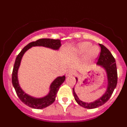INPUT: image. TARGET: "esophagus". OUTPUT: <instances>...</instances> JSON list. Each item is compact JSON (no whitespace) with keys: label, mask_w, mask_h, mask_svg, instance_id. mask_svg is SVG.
I'll return each mask as SVG.
<instances>
[{"label":"esophagus","mask_w":127,"mask_h":127,"mask_svg":"<svg viewBox=\"0 0 127 127\" xmlns=\"http://www.w3.org/2000/svg\"><path fill=\"white\" fill-rule=\"evenodd\" d=\"M75 73H76V71H75L74 69H69V70L67 71L66 75H67V76H73V75L75 74Z\"/></svg>","instance_id":"34e87169"}]
</instances>
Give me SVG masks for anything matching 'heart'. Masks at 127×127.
<instances>
[{"mask_svg":"<svg viewBox=\"0 0 127 127\" xmlns=\"http://www.w3.org/2000/svg\"><path fill=\"white\" fill-rule=\"evenodd\" d=\"M91 46V44L88 42H83L79 44L76 48L74 49V53L76 54H78V55H81L86 51H88L87 52V58L92 59V58H94L97 57L99 53V50L97 46ZM89 50H88V49Z\"/></svg>","mask_w":127,"mask_h":127,"instance_id":"b5f03b06","label":"heart"}]
</instances>
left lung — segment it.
<instances>
[{"label": "left lung", "mask_w": 127, "mask_h": 127, "mask_svg": "<svg viewBox=\"0 0 127 127\" xmlns=\"http://www.w3.org/2000/svg\"><path fill=\"white\" fill-rule=\"evenodd\" d=\"M99 45L101 48V51H100V53L98 57L97 64L104 67L107 72L108 85H107V88L105 93L103 95L102 97H100L99 99L95 100L94 102L87 103L80 100L75 93L74 88H72L73 94L76 101L81 106L86 109L97 108L99 106L102 105L105 102H107L110 97H111L114 90L115 89L116 85H117L118 74L115 59H114V57L112 55L111 53L110 52L109 50L107 48H105L102 44H99ZM76 79V82H77V78Z\"/></svg>", "instance_id": "obj_1"}]
</instances>
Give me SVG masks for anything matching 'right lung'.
I'll return each mask as SVG.
<instances>
[{"mask_svg": "<svg viewBox=\"0 0 127 127\" xmlns=\"http://www.w3.org/2000/svg\"><path fill=\"white\" fill-rule=\"evenodd\" d=\"M61 41L59 39H40L33 42H30L29 44L23 48V50L20 51L18 55L14 62L13 67V72H12V83L15 89L16 93L17 94L21 101L24 103L29 107L33 109H43L48 107L49 105L55 102L57 92L60 88V85L64 82L65 79V76L62 77H58L57 79L53 81L51 86H50V91L48 95L46 97L41 98H35L30 97L21 89L18 80V70L20 67V62L22 60L23 54L25 51H27L29 48L32 46H44L47 48H52L53 50H58L61 46Z\"/></svg>", "mask_w": 127, "mask_h": 127, "instance_id": "obj_1", "label": "right lung"}]
</instances>
